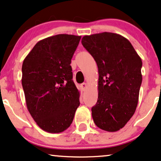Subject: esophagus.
Masks as SVG:
<instances>
[{
    "instance_id": "esophagus-1",
    "label": "esophagus",
    "mask_w": 161,
    "mask_h": 161,
    "mask_svg": "<svg viewBox=\"0 0 161 161\" xmlns=\"http://www.w3.org/2000/svg\"><path fill=\"white\" fill-rule=\"evenodd\" d=\"M80 86H81V88L83 89V90H84L86 88L87 85H86V83H83V84H80Z\"/></svg>"
}]
</instances>
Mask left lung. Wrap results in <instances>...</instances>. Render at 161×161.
Returning a JSON list of instances; mask_svg holds the SVG:
<instances>
[{
	"instance_id": "8db88e82",
	"label": "left lung",
	"mask_w": 161,
	"mask_h": 161,
	"mask_svg": "<svg viewBox=\"0 0 161 161\" xmlns=\"http://www.w3.org/2000/svg\"><path fill=\"white\" fill-rule=\"evenodd\" d=\"M83 46L98 69V96L92 108L96 126L109 132L122 128L135 113L142 84V60L131 43L119 34L84 36Z\"/></svg>"
}]
</instances>
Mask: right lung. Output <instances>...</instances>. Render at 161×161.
I'll return each mask as SVG.
<instances>
[{"mask_svg": "<svg viewBox=\"0 0 161 161\" xmlns=\"http://www.w3.org/2000/svg\"><path fill=\"white\" fill-rule=\"evenodd\" d=\"M80 38L69 34L47 37L24 59L21 84L27 110L46 132L66 130L80 105L70 64Z\"/></svg>", "mask_w": 161, "mask_h": 161, "instance_id": "obj_1", "label": "right lung"}]
</instances>
